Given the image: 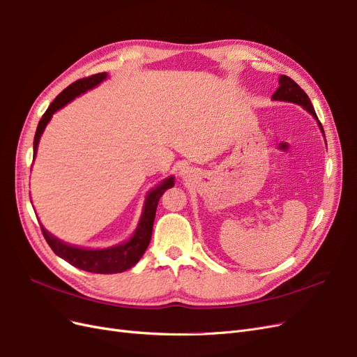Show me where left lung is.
<instances>
[{"label": "left lung", "mask_w": 357, "mask_h": 357, "mask_svg": "<svg viewBox=\"0 0 357 357\" xmlns=\"http://www.w3.org/2000/svg\"><path fill=\"white\" fill-rule=\"evenodd\" d=\"M278 83H280V88H278V89L274 92V95H273L274 101H286V102H293V104H297V105L303 107L306 111H309V112L312 114L313 119H315V120L318 121L319 129H321L322 133H324L322 124H321V121L318 120L317 112H315V109H313V105H312V102H310L309 96L306 95V92H305L301 86H298V84H297L293 79H290L289 76H284V75L280 76Z\"/></svg>", "instance_id": "left-lung-1"}]
</instances>
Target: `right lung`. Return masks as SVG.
Wrapping results in <instances>:
<instances>
[{"instance_id":"right-lung-1","label":"right lung","mask_w":357,"mask_h":357,"mask_svg":"<svg viewBox=\"0 0 357 357\" xmlns=\"http://www.w3.org/2000/svg\"><path fill=\"white\" fill-rule=\"evenodd\" d=\"M107 76H108L107 73H98L89 77L76 80L54 99L38 124V129L33 139V155H36L39 139L42 133H44L47 124L50 123L52 114L55 111H59L60 108H63L64 105H67L68 102L73 101L76 96L98 86L99 83L107 79ZM173 186H174V177L171 176L165 178L161 184H158V186L149 190V193L146 195L144 212H142L137 228L135 230L133 236L130 237V240H127L126 243L107 248V249H82L77 246H70L64 243V241L54 237L45 230L44 225L40 224L42 234H44L47 243L54 250V253L56 256H60V258H63L64 261H67L70 265L80 268L83 271H88V273H95V274L123 273V271L135 266L142 258V255L145 253L146 248L149 246L155 212H156V206H158L160 197L167 189Z\"/></svg>"}]
</instances>
